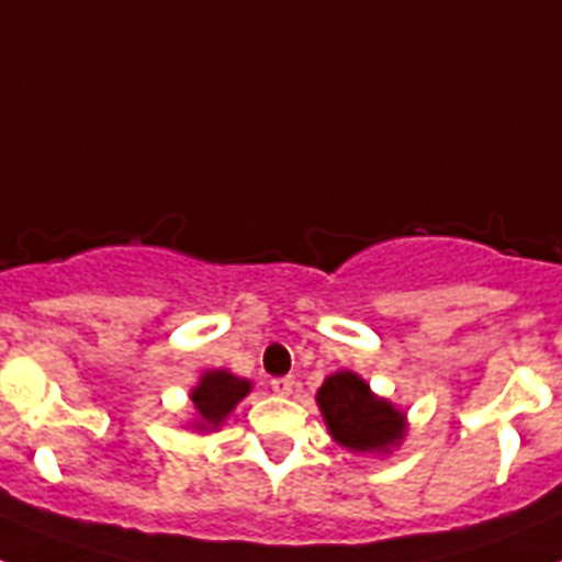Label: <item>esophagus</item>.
<instances>
[{
  "label": "esophagus",
  "instance_id": "esophagus-1",
  "mask_svg": "<svg viewBox=\"0 0 562 562\" xmlns=\"http://www.w3.org/2000/svg\"><path fill=\"white\" fill-rule=\"evenodd\" d=\"M270 385H272V391H276L278 396H290L292 391L297 389V380H295V376H276Z\"/></svg>",
  "mask_w": 562,
  "mask_h": 562
}]
</instances>
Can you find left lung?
Masks as SVG:
<instances>
[{
  "instance_id": "obj_1",
  "label": "left lung",
  "mask_w": 562,
  "mask_h": 562,
  "mask_svg": "<svg viewBox=\"0 0 562 562\" xmlns=\"http://www.w3.org/2000/svg\"><path fill=\"white\" fill-rule=\"evenodd\" d=\"M317 408L331 439L355 453H389L405 436V414L376 396L355 371H337L317 389Z\"/></svg>"
}]
</instances>
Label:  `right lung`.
Instances as JSON below:
<instances>
[{
  "mask_svg": "<svg viewBox=\"0 0 562 562\" xmlns=\"http://www.w3.org/2000/svg\"><path fill=\"white\" fill-rule=\"evenodd\" d=\"M250 380H241V376L231 374L225 369L205 371L196 382V389L191 391V402L196 408V422L193 428L196 430H216L222 422L231 416V411L236 408L238 402L250 394Z\"/></svg>",
  "mask_w": 562,
  "mask_h": 562,
  "instance_id": "obj_1",
  "label": "right lung"
}]
</instances>
